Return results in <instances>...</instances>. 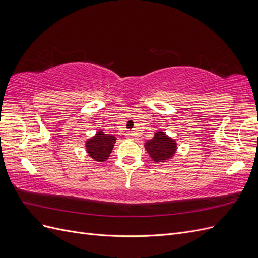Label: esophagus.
Listing matches in <instances>:
<instances>
[{
	"mask_svg": "<svg viewBox=\"0 0 258 258\" xmlns=\"http://www.w3.org/2000/svg\"><path fill=\"white\" fill-rule=\"evenodd\" d=\"M126 137H127V139H132V138H134V134H132V132H130V131H128L126 134Z\"/></svg>",
	"mask_w": 258,
	"mask_h": 258,
	"instance_id": "1",
	"label": "esophagus"
}]
</instances>
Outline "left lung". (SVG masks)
I'll list each match as a JSON object with an SVG mask.
<instances>
[{"instance_id":"obj_1","label":"left lung","mask_w":258,"mask_h":258,"mask_svg":"<svg viewBox=\"0 0 258 258\" xmlns=\"http://www.w3.org/2000/svg\"><path fill=\"white\" fill-rule=\"evenodd\" d=\"M145 150L156 162H162L170 159L176 152V143L169 138L165 132H156L153 139L145 143Z\"/></svg>"}]
</instances>
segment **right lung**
Here are the masks:
<instances>
[{"label": "right lung", "instance_id": "right-lung-1", "mask_svg": "<svg viewBox=\"0 0 258 258\" xmlns=\"http://www.w3.org/2000/svg\"><path fill=\"white\" fill-rule=\"evenodd\" d=\"M115 142L116 138L114 136H107L103 134V131L99 130L95 137L86 142V150L96 161H105L110 156Z\"/></svg>", "mask_w": 258, "mask_h": 258}]
</instances>
